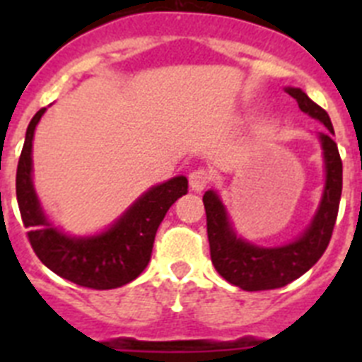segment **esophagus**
<instances>
[{
	"instance_id": "esophagus-1",
	"label": "esophagus",
	"mask_w": 362,
	"mask_h": 362,
	"mask_svg": "<svg viewBox=\"0 0 362 362\" xmlns=\"http://www.w3.org/2000/svg\"><path fill=\"white\" fill-rule=\"evenodd\" d=\"M210 181H212V172L209 170V168H203V166H199V168H196V170H192L190 174V187L192 190H203V188H206L210 185Z\"/></svg>"
}]
</instances>
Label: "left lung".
<instances>
[{
  "instance_id": "8db88e82",
  "label": "left lung",
  "mask_w": 362,
  "mask_h": 362,
  "mask_svg": "<svg viewBox=\"0 0 362 362\" xmlns=\"http://www.w3.org/2000/svg\"><path fill=\"white\" fill-rule=\"evenodd\" d=\"M297 101L299 108L325 123L326 130L319 134L325 150L326 188L317 216L297 241L277 248H261L239 239L233 233L226 217L225 206L216 192L209 190L203 196L206 210V232H209L210 257L223 279L246 292L274 290L286 286L317 263L332 239L337 221L339 201L343 192V161L334 136L330 116L325 108L313 103L300 88H286Z\"/></svg>"
}]
</instances>
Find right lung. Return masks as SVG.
<instances>
[{"label":"right lung","instance_id":"1","mask_svg":"<svg viewBox=\"0 0 362 362\" xmlns=\"http://www.w3.org/2000/svg\"><path fill=\"white\" fill-rule=\"evenodd\" d=\"M45 108L28 123L16 172L19 214L34 254L63 279L92 290H112L130 283L146 268L153 239L172 204L188 192L187 177L170 179L150 188L116 225L95 238H66L45 219L32 187V137Z\"/></svg>","mask_w":362,"mask_h":362}]
</instances>
